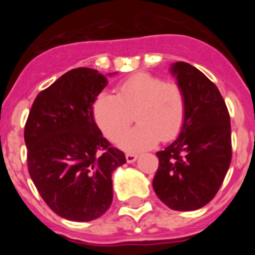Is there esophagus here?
Here are the masks:
<instances>
[{
  "label": "esophagus",
  "mask_w": 255,
  "mask_h": 255,
  "mask_svg": "<svg viewBox=\"0 0 255 255\" xmlns=\"http://www.w3.org/2000/svg\"><path fill=\"white\" fill-rule=\"evenodd\" d=\"M126 161H128V163H132V162H135L136 159H138V155L134 154V153H126Z\"/></svg>",
  "instance_id": "esophagus-1"
}]
</instances>
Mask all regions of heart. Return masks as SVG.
Segmentation results:
<instances>
[{
  "mask_svg": "<svg viewBox=\"0 0 255 255\" xmlns=\"http://www.w3.org/2000/svg\"><path fill=\"white\" fill-rule=\"evenodd\" d=\"M186 101L176 83H166L149 73L129 76L116 87V96L102 92L96 97L92 114L106 138L116 140L132 121L134 129L119 139L125 150L140 152L176 138L185 121Z\"/></svg>",
  "mask_w": 255,
  "mask_h": 255,
  "instance_id": "heart-1",
  "label": "heart"
}]
</instances>
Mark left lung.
I'll list each match as a JSON object with an SVG mask.
<instances>
[{"instance_id":"obj_1","label":"left lung","mask_w":255,"mask_h":255,"mask_svg":"<svg viewBox=\"0 0 255 255\" xmlns=\"http://www.w3.org/2000/svg\"><path fill=\"white\" fill-rule=\"evenodd\" d=\"M171 73L185 96V121L176 140L157 152L153 189L168 208L195 211L215 198L231 163L230 115L218 88L197 67L175 62Z\"/></svg>"}]
</instances>
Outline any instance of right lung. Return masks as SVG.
I'll list each match as a JSON object with an SVG mask.
<instances>
[{
	"label": "right lung",
	"mask_w": 255,
	"mask_h": 255,
	"mask_svg": "<svg viewBox=\"0 0 255 255\" xmlns=\"http://www.w3.org/2000/svg\"><path fill=\"white\" fill-rule=\"evenodd\" d=\"M106 85L97 70H70L38 94L25 124L29 175L47 206L70 221H93L110 208L112 172L126 163L92 114Z\"/></svg>",
	"instance_id": "add662e5"
}]
</instances>
